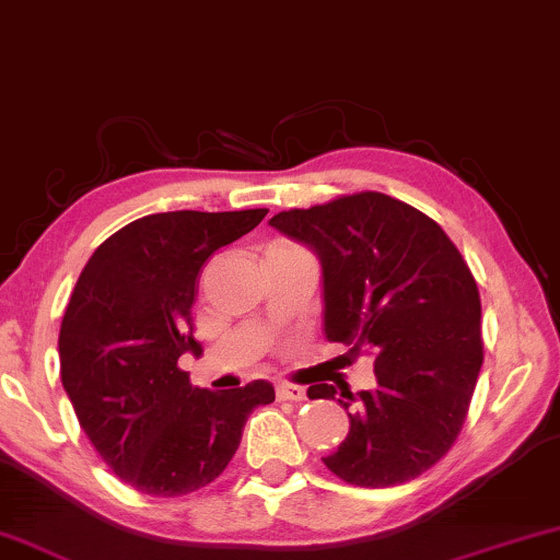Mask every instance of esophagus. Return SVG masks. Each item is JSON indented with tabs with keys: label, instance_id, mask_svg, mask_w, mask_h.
Here are the masks:
<instances>
[{
	"label": "esophagus",
	"instance_id": "34e87169",
	"mask_svg": "<svg viewBox=\"0 0 560 560\" xmlns=\"http://www.w3.org/2000/svg\"><path fill=\"white\" fill-rule=\"evenodd\" d=\"M278 396L282 401H305V388L295 384H278Z\"/></svg>",
	"mask_w": 560,
	"mask_h": 560
}]
</instances>
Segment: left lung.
<instances>
[{"instance_id":"left-lung-1","label":"left lung","mask_w":560,"mask_h":560,"mask_svg":"<svg viewBox=\"0 0 560 560\" xmlns=\"http://www.w3.org/2000/svg\"><path fill=\"white\" fill-rule=\"evenodd\" d=\"M270 224L320 257L326 338L376 355L374 392H340L351 429L323 462L355 488L415 480L455 444L480 376L482 307L467 262L432 217L381 191ZM311 392L336 396L328 384Z\"/></svg>"}]
</instances>
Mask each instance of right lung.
Listing matches in <instances>:
<instances>
[{
  "instance_id": "1",
  "label": "right lung",
  "mask_w": 560,
  "mask_h": 560,
  "mask_svg": "<svg viewBox=\"0 0 560 560\" xmlns=\"http://www.w3.org/2000/svg\"><path fill=\"white\" fill-rule=\"evenodd\" d=\"M267 209L164 212L110 234L83 267L60 326V378L80 427L120 480L179 498L217 480L270 381L209 392L182 353H199L191 305L201 265L265 220Z\"/></svg>"
}]
</instances>
